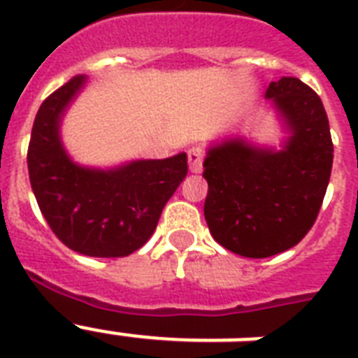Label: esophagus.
Here are the masks:
<instances>
[{"mask_svg": "<svg viewBox=\"0 0 358 358\" xmlns=\"http://www.w3.org/2000/svg\"><path fill=\"white\" fill-rule=\"evenodd\" d=\"M202 159H204V152L201 146H191L187 150V162H189L191 173L199 174L202 171Z\"/></svg>", "mask_w": 358, "mask_h": 358, "instance_id": "1", "label": "esophagus"}]
</instances>
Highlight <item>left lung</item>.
Returning <instances> with one entry per match:
<instances>
[{"label": "left lung", "mask_w": 358, "mask_h": 358, "mask_svg": "<svg viewBox=\"0 0 358 358\" xmlns=\"http://www.w3.org/2000/svg\"><path fill=\"white\" fill-rule=\"evenodd\" d=\"M266 98L288 137L280 148L227 137L208 148L204 217L213 239L247 258L292 249L316 221L333 169L322 100L297 78L271 81Z\"/></svg>", "instance_id": "8db88e82"}]
</instances>
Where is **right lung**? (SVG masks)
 <instances>
[{"label":"right lung","mask_w":358,"mask_h":358,"mask_svg":"<svg viewBox=\"0 0 358 358\" xmlns=\"http://www.w3.org/2000/svg\"><path fill=\"white\" fill-rule=\"evenodd\" d=\"M85 85V76H76L42 102L27 150L31 187L50 229L66 247L85 256L120 258L154 234L163 206L187 174V154L111 169L76 163L61 139V122Z\"/></svg>","instance_id":"right-lung-1"}]
</instances>
